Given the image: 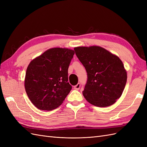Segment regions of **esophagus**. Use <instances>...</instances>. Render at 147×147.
I'll return each mask as SVG.
<instances>
[{"label": "esophagus", "instance_id": "1", "mask_svg": "<svg viewBox=\"0 0 147 147\" xmlns=\"http://www.w3.org/2000/svg\"><path fill=\"white\" fill-rule=\"evenodd\" d=\"M80 86H81L80 83H78L77 84H76V85L74 86V89H75V90H78L80 88Z\"/></svg>", "mask_w": 147, "mask_h": 147}]
</instances>
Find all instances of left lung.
Masks as SVG:
<instances>
[{
  "mask_svg": "<svg viewBox=\"0 0 147 147\" xmlns=\"http://www.w3.org/2000/svg\"><path fill=\"white\" fill-rule=\"evenodd\" d=\"M74 50L87 72L83 91L85 99L99 107L113 104L126 84L127 73L122 61L100 47H79Z\"/></svg>",
  "mask_w": 147,
  "mask_h": 147,
  "instance_id": "1",
  "label": "left lung"
}]
</instances>
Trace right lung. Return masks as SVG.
Listing matches in <instances>:
<instances>
[{
  "instance_id": "obj_1",
  "label": "right lung",
  "mask_w": 147,
  "mask_h": 147,
  "mask_svg": "<svg viewBox=\"0 0 147 147\" xmlns=\"http://www.w3.org/2000/svg\"><path fill=\"white\" fill-rule=\"evenodd\" d=\"M75 52L67 48L49 49L30 62L26 70L25 90L32 103L51 110L63 103L72 90L68 69Z\"/></svg>"
}]
</instances>
